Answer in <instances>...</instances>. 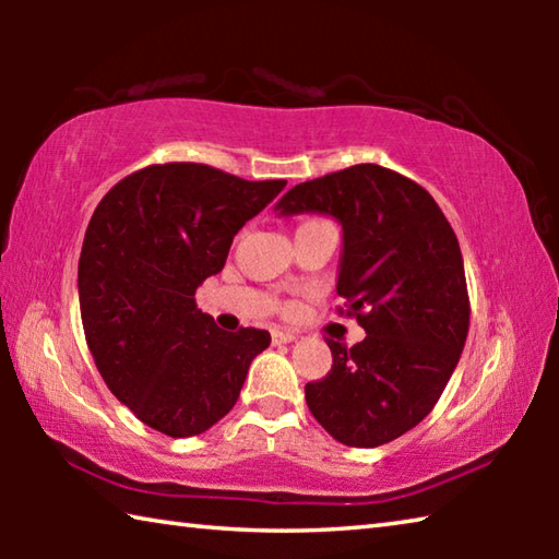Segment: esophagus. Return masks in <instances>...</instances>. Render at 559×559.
Here are the masks:
<instances>
[{"mask_svg":"<svg viewBox=\"0 0 559 559\" xmlns=\"http://www.w3.org/2000/svg\"><path fill=\"white\" fill-rule=\"evenodd\" d=\"M296 337H298L296 333H290V330H281V328H276L271 333L273 345H286V343H293V340H296Z\"/></svg>","mask_w":559,"mask_h":559,"instance_id":"34e87169","label":"esophagus"}]
</instances>
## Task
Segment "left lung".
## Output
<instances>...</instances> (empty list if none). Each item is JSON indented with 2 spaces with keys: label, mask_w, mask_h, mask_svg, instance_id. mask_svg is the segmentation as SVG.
Segmentation results:
<instances>
[{
  "label": "left lung",
  "mask_w": 559,
  "mask_h": 559,
  "mask_svg": "<svg viewBox=\"0 0 559 559\" xmlns=\"http://www.w3.org/2000/svg\"><path fill=\"white\" fill-rule=\"evenodd\" d=\"M276 212L343 224L340 313L367 333L353 347L328 340L333 370L306 384L308 409L345 447L400 439L439 402L466 345V273L449 219L427 189L370 163L296 185Z\"/></svg>",
  "instance_id": "1"
}]
</instances>
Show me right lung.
I'll return each instance as SVG.
<instances>
[{
  "instance_id": "right-lung-1",
  "label": "right lung",
  "mask_w": 559,
  "mask_h": 559,
  "mask_svg": "<svg viewBox=\"0 0 559 559\" xmlns=\"http://www.w3.org/2000/svg\"><path fill=\"white\" fill-rule=\"evenodd\" d=\"M283 187L200 163L150 165L93 212L79 261L83 333L108 390L147 427L173 439L214 427L271 345L269 330L216 328L194 293Z\"/></svg>"
}]
</instances>
